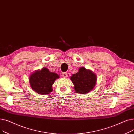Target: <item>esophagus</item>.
Wrapping results in <instances>:
<instances>
[{
    "mask_svg": "<svg viewBox=\"0 0 134 134\" xmlns=\"http://www.w3.org/2000/svg\"><path fill=\"white\" fill-rule=\"evenodd\" d=\"M62 76L63 77H68V74L66 72H64L62 73Z\"/></svg>",
    "mask_w": 134,
    "mask_h": 134,
    "instance_id": "34e87169",
    "label": "esophagus"
}]
</instances>
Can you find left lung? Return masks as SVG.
Segmentation results:
<instances>
[{
	"instance_id": "left-lung-1",
	"label": "left lung",
	"mask_w": 134,
	"mask_h": 134,
	"mask_svg": "<svg viewBox=\"0 0 134 134\" xmlns=\"http://www.w3.org/2000/svg\"><path fill=\"white\" fill-rule=\"evenodd\" d=\"M76 93H88L94 87L97 81V76L91 70H87L84 67L79 69V71L70 77Z\"/></svg>"
}]
</instances>
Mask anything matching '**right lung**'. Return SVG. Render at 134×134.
Instances as JSON below:
<instances>
[{
    "mask_svg": "<svg viewBox=\"0 0 134 134\" xmlns=\"http://www.w3.org/2000/svg\"><path fill=\"white\" fill-rule=\"evenodd\" d=\"M58 78V74L50 72L48 69L44 68L31 74L29 82L31 88L35 92L40 94H48L52 91V85Z\"/></svg>",
    "mask_w": 134,
    "mask_h": 134,
    "instance_id": "obj_1",
    "label": "right lung"
}]
</instances>
